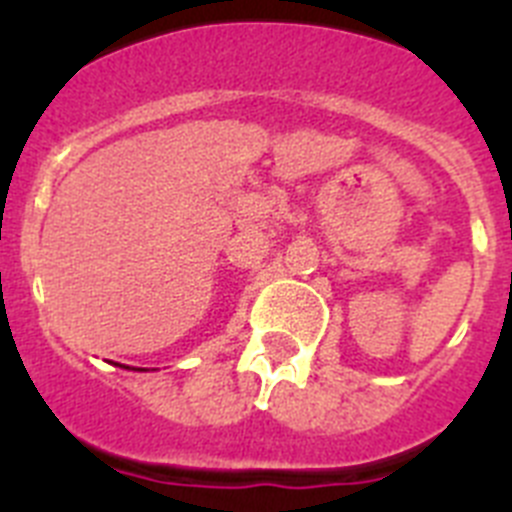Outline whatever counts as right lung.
<instances>
[{
	"instance_id": "right-lung-1",
	"label": "right lung",
	"mask_w": 512,
	"mask_h": 512,
	"mask_svg": "<svg viewBox=\"0 0 512 512\" xmlns=\"http://www.w3.org/2000/svg\"><path fill=\"white\" fill-rule=\"evenodd\" d=\"M125 369H128V366H125ZM140 372H146V369H140Z\"/></svg>"
}]
</instances>
